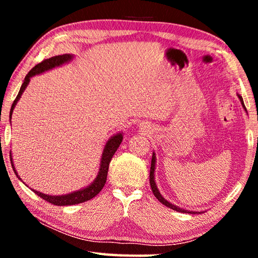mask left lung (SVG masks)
Segmentation results:
<instances>
[{"instance_id": "1", "label": "left lung", "mask_w": 258, "mask_h": 258, "mask_svg": "<svg viewBox=\"0 0 258 258\" xmlns=\"http://www.w3.org/2000/svg\"><path fill=\"white\" fill-rule=\"evenodd\" d=\"M238 97H239V99H240V101H241L242 107H243L244 109H246V107H244V104H243V100H242V98L240 97V95H238ZM155 161H156L155 155H152V159H151V167H150V178H149V181H150L151 190H152V192H154L155 197H156L157 199H158L161 204L165 205V206H167V207H169V208H172V209H174V211L183 212V213H191V212L184 211V209H182V208H178V207H176L175 205H173V204H171V203H168L167 200H166V199H164L163 197H161V195L159 194V191H158V189H157L156 183H155V176H154V172H155ZM192 214H195V212L192 213Z\"/></svg>"}]
</instances>
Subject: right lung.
I'll return each mask as SVG.
<instances>
[{
    "label": "right lung",
    "instance_id": "right-lung-1",
    "mask_svg": "<svg viewBox=\"0 0 258 258\" xmlns=\"http://www.w3.org/2000/svg\"><path fill=\"white\" fill-rule=\"evenodd\" d=\"M71 59H72L71 54L55 55V56H52V58L43 60L42 62H40L38 64H36V66L30 69V72L25 77V81L23 83V85H21V87H20V91H19L18 95H17V98L15 99L14 103H12V107H11V110H10V118H11L12 111H14V108L17 104V101H18V100L20 99L21 94H23V92L26 89V86L28 85V83L30 81V77H33L34 75H37V74H41V73L45 72V71H49V69H52V68H54L56 66H60V64L67 62V61H69ZM121 141H123V135L119 133V134L115 135V137H112L107 142V145L103 149L101 164H100L99 174H98L97 178L94 180V182L90 186H87V187H85V189L80 190V191L73 192V194H69V195H66V196H47V195L41 194V192L35 191V190H34V192L38 196V197L44 199L45 202L50 203L52 205H56V206H68V205H76V204H81V203H84V202H87V200L92 199L93 197H95V196L99 194L100 191H101V189L104 186V183H106V181H107V174H108L109 164H110V160L112 158V156L115 155L116 150L118 149V147L121 143ZM11 165H12V168H14L15 173H16V175L18 176V174H17V172H16L15 166H14V163H12V161H11Z\"/></svg>",
    "mask_w": 258,
    "mask_h": 258
}]
</instances>
